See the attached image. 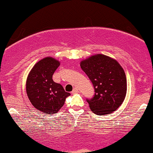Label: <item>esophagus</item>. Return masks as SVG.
Masks as SVG:
<instances>
[{
	"label": "esophagus",
	"mask_w": 153,
	"mask_h": 153,
	"mask_svg": "<svg viewBox=\"0 0 153 153\" xmlns=\"http://www.w3.org/2000/svg\"><path fill=\"white\" fill-rule=\"evenodd\" d=\"M78 92H79V91H78V89H77V88H74V90L72 91V94H75V93H78Z\"/></svg>",
	"instance_id": "obj_1"
}]
</instances>
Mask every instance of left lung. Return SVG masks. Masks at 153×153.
I'll return each instance as SVG.
<instances>
[{
  "mask_svg": "<svg viewBox=\"0 0 153 153\" xmlns=\"http://www.w3.org/2000/svg\"><path fill=\"white\" fill-rule=\"evenodd\" d=\"M81 68L94 87L93 97L87 99L91 111L98 115L116 111L123 102L127 90L126 77L119 63L96 54L81 61Z\"/></svg>",
  "mask_w": 153,
  "mask_h": 153,
  "instance_id": "1",
  "label": "left lung"
}]
</instances>
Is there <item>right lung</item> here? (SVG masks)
<instances>
[{
    "label": "right lung",
    "mask_w": 153,
    "mask_h": 153,
    "mask_svg": "<svg viewBox=\"0 0 153 153\" xmlns=\"http://www.w3.org/2000/svg\"><path fill=\"white\" fill-rule=\"evenodd\" d=\"M59 66L60 62L57 60L45 57L34 65L27 79L26 90L30 102L37 110L49 115L57 114L70 95L61 84L52 79Z\"/></svg>",
    "instance_id": "1"
}]
</instances>
